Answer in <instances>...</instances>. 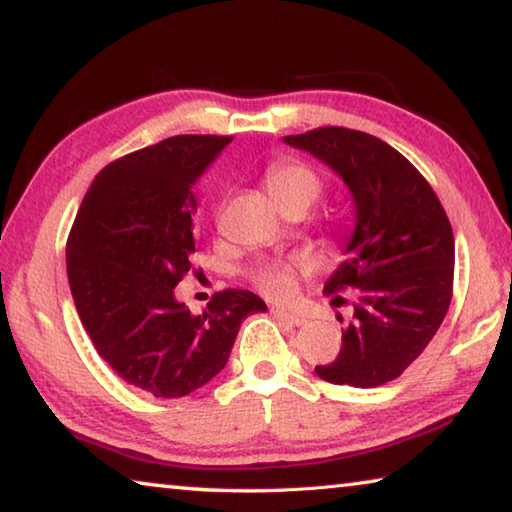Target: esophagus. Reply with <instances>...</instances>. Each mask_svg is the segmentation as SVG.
Returning <instances> with one entry per match:
<instances>
[{
  "instance_id": "esophagus-1",
  "label": "esophagus",
  "mask_w": 512,
  "mask_h": 512,
  "mask_svg": "<svg viewBox=\"0 0 512 512\" xmlns=\"http://www.w3.org/2000/svg\"><path fill=\"white\" fill-rule=\"evenodd\" d=\"M271 314H273L275 318H280V320H287L289 325H296V327H300V325H305V323H307V318H305V316L293 314V311H287V309H277V307H273V309H271Z\"/></svg>"
}]
</instances>
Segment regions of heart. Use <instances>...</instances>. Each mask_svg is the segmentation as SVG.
Wrapping results in <instances>:
<instances>
[{
    "instance_id": "heart-1",
    "label": "heart",
    "mask_w": 512,
    "mask_h": 512,
    "mask_svg": "<svg viewBox=\"0 0 512 512\" xmlns=\"http://www.w3.org/2000/svg\"><path fill=\"white\" fill-rule=\"evenodd\" d=\"M264 183L268 194L280 207H289L296 203L311 205L318 198L323 183L318 173L307 167L305 162L296 158H277L268 164L264 171ZM311 268L307 257H291V259H273L264 262L253 271L255 287L264 296L273 300H287L296 291V280L300 273H307Z\"/></svg>"
}]
</instances>
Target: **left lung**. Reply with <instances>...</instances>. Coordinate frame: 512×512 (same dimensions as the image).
<instances>
[{"mask_svg":"<svg viewBox=\"0 0 512 512\" xmlns=\"http://www.w3.org/2000/svg\"><path fill=\"white\" fill-rule=\"evenodd\" d=\"M284 142L339 173L357 210L348 259L325 284L327 296L357 289L354 323L339 357L316 375L354 388L393 381L427 348L452 302L454 232L443 205L422 173L375 135L323 126Z\"/></svg>","mask_w":512,"mask_h":512,"instance_id":"left-lung-1","label":"left lung"}]
</instances>
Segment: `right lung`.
<instances>
[{
	"mask_svg": "<svg viewBox=\"0 0 512 512\" xmlns=\"http://www.w3.org/2000/svg\"><path fill=\"white\" fill-rule=\"evenodd\" d=\"M232 142L176 135L103 167L67 237L76 311L101 359L155 397H185L228 363L241 320L266 311L244 289L214 293L201 316L173 296L192 268L194 183Z\"/></svg>",
	"mask_w": 512,
	"mask_h": 512,
	"instance_id": "1",
	"label": "right lung"
}]
</instances>
